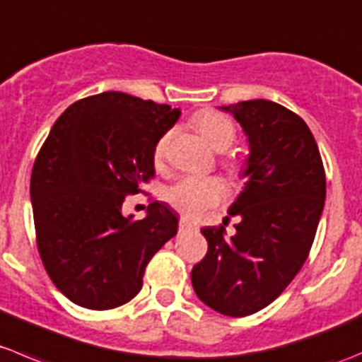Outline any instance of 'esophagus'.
Instances as JSON below:
<instances>
[{
	"mask_svg": "<svg viewBox=\"0 0 362 362\" xmlns=\"http://www.w3.org/2000/svg\"><path fill=\"white\" fill-rule=\"evenodd\" d=\"M197 225L193 223L192 220H188V218H180V230H189V228H195Z\"/></svg>",
	"mask_w": 362,
	"mask_h": 362,
	"instance_id": "esophagus-1",
	"label": "esophagus"
}]
</instances>
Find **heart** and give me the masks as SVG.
<instances>
[{"label": "heart", "mask_w": 362, "mask_h": 362, "mask_svg": "<svg viewBox=\"0 0 362 362\" xmlns=\"http://www.w3.org/2000/svg\"><path fill=\"white\" fill-rule=\"evenodd\" d=\"M193 127L216 151H225L235 141V128L228 117L214 110H202L193 116ZM173 130L165 132L156 141L153 149V163L163 167L169 155ZM221 165L232 177H239L245 170V162L239 158H223ZM223 197V186L216 177H195L186 176L169 186L165 192V200L173 207L188 216H199L209 207L216 206Z\"/></svg>", "instance_id": "heart-1"}]
</instances>
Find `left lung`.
I'll return each mask as SVG.
<instances>
[{"mask_svg":"<svg viewBox=\"0 0 362 362\" xmlns=\"http://www.w3.org/2000/svg\"><path fill=\"white\" fill-rule=\"evenodd\" d=\"M221 109L248 135V182L228 211L239 216L234 235L227 221L200 230L207 253L193 266L192 285L218 313L246 317L273 303L306 262L324 209L325 170L313 134L287 107L248 100Z\"/></svg>","mask_w":362,"mask_h":362,"instance_id":"1","label":"left lung"}]
</instances>
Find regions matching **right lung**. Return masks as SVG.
<instances>
[{"mask_svg":"<svg viewBox=\"0 0 362 362\" xmlns=\"http://www.w3.org/2000/svg\"><path fill=\"white\" fill-rule=\"evenodd\" d=\"M180 109L119 91L71 103L31 173L37 246L52 284L71 303L112 310L142 288L146 266L177 232V213L151 202L123 216L127 195L155 176L153 149Z\"/></svg>","mask_w":362,"mask_h":362,"instance_id":"add662e5","label":"right lung"}]
</instances>
